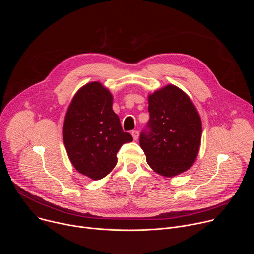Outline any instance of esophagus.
I'll use <instances>...</instances> for the list:
<instances>
[{
    "mask_svg": "<svg viewBox=\"0 0 254 254\" xmlns=\"http://www.w3.org/2000/svg\"><path fill=\"white\" fill-rule=\"evenodd\" d=\"M138 134H139V133H138L137 130H132V131H131V135H132V138H133L134 140H136V139L138 138Z\"/></svg>",
    "mask_w": 254,
    "mask_h": 254,
    "instance_id": "obj_1",
    "label": "esophagus"
}]
</instances>
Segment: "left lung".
<instances>
[{
  "label": "left lung",
  "instance_id": "left-lung-1",
  "mask_svg": "<svg viewBox=\"0 0 254 254\" xmlns=\"http://www.w3.org/2000/svg\"><path fill=\"white\" fill-rule=\"evenodd\" d=\"M149 131H142L139 144L149 166L164 177L189 170L197 159L202 122L191 98L168 84L149 94Z\"/></svg>",
  "mask_w": 254,
  "mask_h": 254
}]
</instances>
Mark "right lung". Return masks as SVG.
I'll return each mask as SVG.
<instances>
[{"instance_id": "obj_1", "label": "right lung", "mask_w": 254, "mask_h": 254, "mask_svg": "<svg viewBox=\"0 0 254 254\" xmlns=\"http://www.w3.org/2000/svg\"><path fill=\"white\" fill-rule=\"evenodd\" d=\"M113 100L100 82H89L75 93L65 115L62 134L68 158L78 173L92 180L110 174L121 147L132 141L113 111Z\"/></svg>"}]
</instances>
